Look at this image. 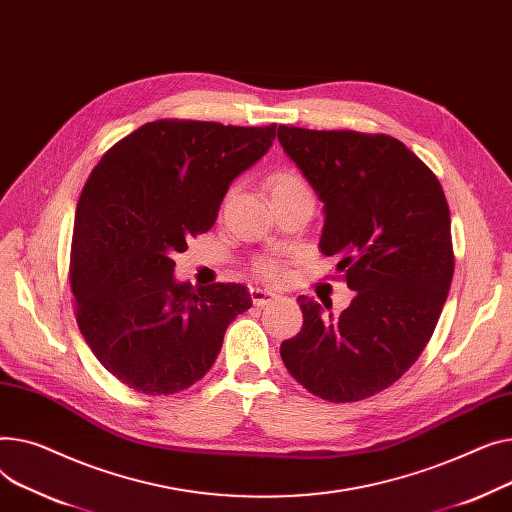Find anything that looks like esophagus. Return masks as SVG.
Wrapping results in <instances>:
<instances>
[{"label": "esophagus", "instance_id": "1", "mask_svg": "<svg viewBox=\"0 0 512 512\" xmlns=\"http://www.w3.org/2000/svg\"><path fill=\"white\" fill-rule=\"evenodd\" d=\"M250 297H252V302H254L256 306H266V304H270V302H275V299H279L281 295L275 293V291H268V289L252 287V289H250Z\"/></svg>", "mask_w": 512, "mask_h": 512}]
</instances>
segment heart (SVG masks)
Wrapping results in <instances>:
<instances>
[{
	"label": "heart",
	"instance_id": "b5f03b06",
	"mask_svg": "<svg viewBox=\"0 0 512 512\" xmlns=\"http://www.w3.org/2000/svg\"><path fill=\"white\" fill-rule=\"evenodd\" d=\"M306 182L297 173L291 171H281L273 179H270V192L275 194H287V192H297V190H306ZM256 273L266 279V281H277L283 275V268L275 258H258L254 264Z\"/></svg>",
	"mask_w": 512,
	"mask_h": 512
}]
</instances>
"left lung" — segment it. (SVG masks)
<instances>
[{
  "label": "left lung",
  "instance_id": "1",
  "mask_svg": "<svg viewBox=\"0 0 512 512\" xmlns=\"http://www.w3.org/2000/svg\"><path fill=\"white\" fill-rule=\"evenodd\" d=\"M279 142L324 202L320 250L351 306L299 295L302 330L281 343L289 374L330 403L368 399L422 355L453 281L450 213L432 169L397 138L279 126Z\"/></svg>",
  "mask_w": 512,
  "mask_h": 512
}]
</instances>
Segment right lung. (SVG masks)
Listing matches in <instances>:
<instances>
[{"instance_id": "1", "label": "right lung", "mask_w": 512, "mask_h": 512, "mask_svg": "<svg viewBox=\"0 0 512 512\" xmlns=\"http://www.w3.org/2000/svg\"><path fill=\"white\" fill-rule=\"evenodd\" d=\"M275 136L277 124L157 119L90 171L74 217L70 287L84 341L119 382L153 397L190 388L213 368L231 320L252 308L246 285L177 283L173 254L215 225L229 184Z\"/></svg>"}]
</instances>
